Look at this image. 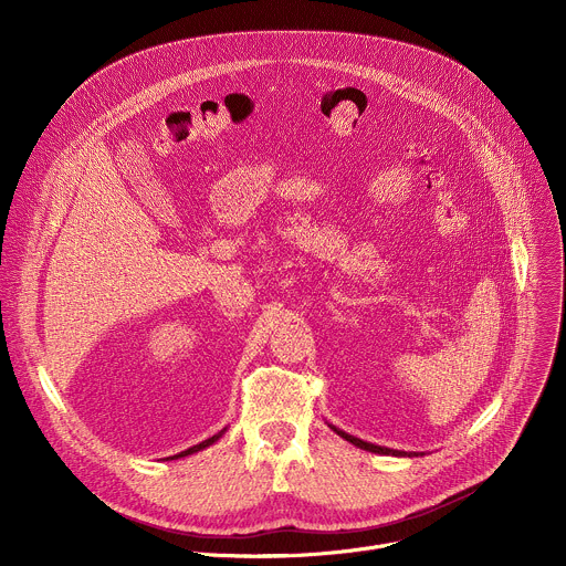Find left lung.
I'll use <instances>...</instances> for the list:
<instances>
[{
    "mask_svg": "<svg viewBox=\"0 0 566 566\" xmlns=\"http://www.w3.org/2000/svg\"><path fill=\"white\" fill-rule=\"evenodd\" d=\"M338 437H343L345 441H349V443H354L356 448H360V450H367V452H376V454H391V457H412V454H408V452H402V450H391V448H385V446H376V443H367V441H363V439H358V437H354V434H347V432H343V430H338L336 426H329ZM415 457H419V452H415Z\"/></svg>",
    "mask_w": 566,
    "mask_h": 566,
    "instance_id": "left-lung-1",
    "label": "left lung"
}]
</instances>
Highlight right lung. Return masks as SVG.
Masks as SVG:
<instances>
[{
  "mask_svg": "<svg viewBox=\"0 0 566 566\" xmlns=\"http://www.w3.org/2000/svg\"><path fill=\"white\" fill-rule=\"evenodd\" d=\"M223 432H226V428L221 430V432H217L214 437H210V439H206V441H201V443H197V446H192V448H188V450H184V452H179V454H175V457H170V459H181V457H188V454H195V452H199V450H206L208 446H212V443H217L221 437H223Z\"/></svg>",
  "mask_w": 566,
  "mask_h": 566,
  "instance_id": "obj_1",
  "label": "right lung"
}]
</instances>
